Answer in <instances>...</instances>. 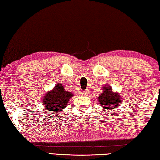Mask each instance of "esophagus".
Listing matches in <instances>:
<instances>
[{
    "instance_id": "obj_1",
    "label": "esophagus",
    "mask_w": 160,
    "mask_h": 160,
    "mask_svg": "<svg viewBox=\"0 0 160 160\" xmlns=\"http://www.w3.org/2000/svg\"><path fill=\"white\" fill-rule=\"evenodd\" d=\"M88 91H85V92H82V95L83 96H88Z\"/></svg>"
}]
</instances>
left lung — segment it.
Wrapping results in <instances>:
<instances>
[{
  "label": "left lung",
  "mask_w": 160,
  "mask_h": 160,
  "mask_svg": "<svg viewBox=\"0 0 160 160\" xmlns=\"http://www.w3.org/2000/svg\"><path fill=\"white\" fill-rule=\"evenodd\" d=\"M102 92L98 97V102L101 106L106 109H117L120 103L122 102V98L118 93L112 91L110 86H107L102 89Z\"/></svg>",
  "instance_id": "1"
}]
</instances>
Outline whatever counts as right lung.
I'll use <instances>...</instances> for the list:
<instances>
[{
  "label": "right lung",
  "mask_w": 160,
  "mask_h": 160,
  "mask_svg": "<svg viewBox=\"0 0 160 160\" xmlns=\"http://www.w3.org/2000/svg\"><path fill=\"white\" fill-rule=\"evenodd\" d=\"M72 96L73 94L66 91L64 87L58 83L52 90L47 92L42 99V104L50 112H62Z\"/></svg>",
  "instance_id": "1"
}]
</instances>
